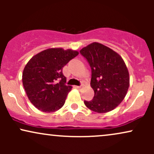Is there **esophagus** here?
Returning a JSON list of instances; mask_svg holds the SVG:
<instances>
[{"instance_id":"1","label":"esophagus","mask_w":154,"mask_h":154,"mask_svg":"<svg viewBox=\"0 0 154 154\" xmlns=\"http://www.w3.org/2000/svg\"><path fill=\"white\" fill-rule=\"evenodd\" d=\"M82 85H81V86H76V88H78V89H80V88H82Z\"/></svg>"}]
</instances>
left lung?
Returning a JSON list of instances; mask_svg holds the SVG:
<instances>
[{"mask_svg":"<svg viewBox=\"0 0 154 154\" xmlns=\"http://www.w3.org/2000/svg\"><path fill=\"white\" fill-rule=\"evenodd\" d=\"M91 68L93 100L84 103L97 113L112 111L125 98L130 85L128 69L122 58L103 44L93 43L79 51Z\"/></svg>","mask_w":154,"mask_h":154,"instance_id":"obj_1","label":"left lung"}]
</instances>
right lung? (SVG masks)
I'll list each match as a JSON object with an SVG mask.
<instances>
[{
    "instance_id": "1",
    "label": "right lung",
    "mask_w": 154,
    "mask_h": 154,
    "mask_svg": "<svg viewBox=\"0 0 154 154\" xmlns=\"http://www.w3.org/2000/svg\"><path fill=\"white\" fill-rule=\"evenodd\" d=\"M79 53L61 48H49L33 56L22 74V82L28 98L39 110L51 113L65 103L72 86L66 85L63 68Z\"/></svg>"
}]
</instances>
